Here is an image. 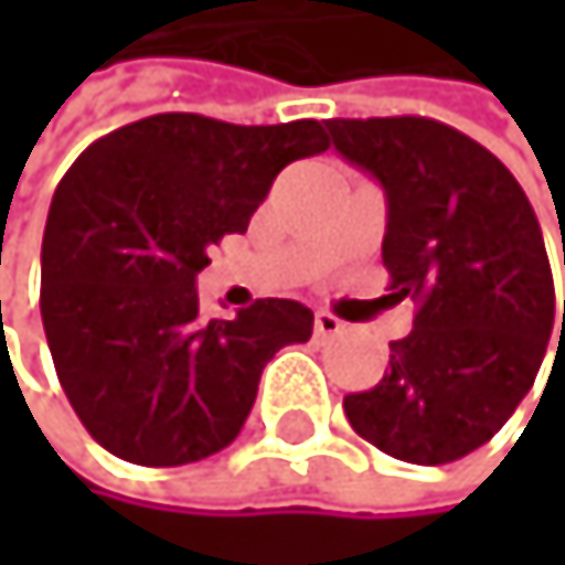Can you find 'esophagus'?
I'll return each mask as SVG.
<instances>
[{
    "label": "esophagus",
    "instance_id": "1",
    "mask_svg": "<svg viewBox=\"0 0 565 565\" xmlns=\"http://www.w3.org/2000/svg\"><path fill=\"white\" fill-rule=\"evenodd\" d=\"M345 324L332 311H315V335H339Z\"/></svg>",
    "mask_w": 565,
    "mask_h": 565
}]
</instances>
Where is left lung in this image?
Returning <instances> with one entry per match:
<instances>
[{
	"label": "left lung",
	"mask_w": 565,
	"mask_h": 565,
	"mask_svg": "<svg viewBox=\"0 0 565 565\" xmlns=\"http://www.w3.org/2000/svg\"><path fill=\"white\" fill-rule=\"evenodd\" d=\"M324 125L383 185L390 298L417 301L414 332L390 342L373 390L345 396V417L396 461L450 465L505 427L546 355L556 291L539 220L515 175L458 128L420 115Z\"/></svg>",
	"instance_id": "left-lung-1"
}]
</instances>
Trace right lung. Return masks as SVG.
Masks as SVG:
<instances>
[{"label": "right lung", "mask_w": 565, "mask_h": 565, "mask_svg": "<svg viewBox=\"0 0 565 565\" xmlns=\"http://www.w3.org/2000/svg\"><path fill=\"white\" fill-rule=\"evenodd\" d=\"M324 148L311 118L172 111L97 138L60 179L40 315L60 386L104 450L145 468L210 458L241 434L274 352L311 339L315 315L285 298L203 321L196 274L247 230L280 169Z\"/></svg>", "instance_id": "right-lung-1"}]
</instances>
